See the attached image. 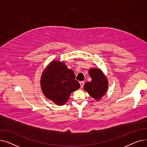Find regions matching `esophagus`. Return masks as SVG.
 <instances>
[{
  "instance_id": "34e87169",
  "label": "esophagus",
  "mask_w": 147,
  "mask_h": 147,
  "mask_svg": "<svg viewBox=\"0 0 147 147\" xmlns=\"http://www.w3.org/2000/svg\"><path fill=\"white\" fill-rule=\"evenodd\" d=\"M80 86H81V88H82L84 86V82L83 81H81L80 82Z\"/></svg>"
}]
</instances>
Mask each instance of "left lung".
Segmentation results:
<instances>
[{
	"label": "left lung",
	"mask_w": 147,
	"mask_h": 147,
	"mask_svg": "<svg viewBox=\"0 0 147 147\" xmlns=\"http://www.w3.org/2000/svg\"><path fill=\"white\" fill-rule=\"evenodd\" d=\"M91 82H86L84 89L96 100H99L107 92L109 82L104 74L99 68H92L89 70Z\"/></svg>",
	"instance_id": "8db88e82"
}]
</instances>
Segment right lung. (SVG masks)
I'll return each instance as SVG.
<instances>
[{
  "instance_id": "right-lung-1",
  "label": "right lung",
  "mask_w": 147,
  "mask_h": 147,
  "mask_svg": "<svg viewBox=\"0 0 147 147\" xmlns=\"http://www.w3.org/2000/svg\"><path fill=\"white\" fill-rule=\"evenodd\" d=\"M72 69L63 62L53 61L42 73L40 85L42 92L48 99L58 105H63L73 92L80 84L76 79Z\"/></svg>"
}]
</instances>
